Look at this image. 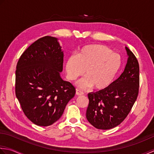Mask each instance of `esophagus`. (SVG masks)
I'll return each mask as SVG.
<instances>
[{"instance_id": "esophagus-1", "label": "esophagus", "mask_w": 154, "mask_h": 154, "mask_svg": "<svg viewBox=\"0 0 154 154\" xmlns=\"http://www.w3.org/2000/svg\"><path fill=\"white\" fill-rule=\"evenodd\" d=\"M76 94L77 96H82V95L84 94V92H82V91H81V90H78V89H76Z\"/></svg>"}]
</instances>
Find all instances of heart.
<instances>
[{"label": "heart", "mask_w": 154, "mask_h": 154, "mask_svg": "<svg viewBox=\"0 0 154 154\" xmlns=\"http://www.w3.org/2000/svg\"><path fill=\"white\" fill-rule=\"evenodd\" d=\"M122 63L120 55L109 47L92 44L82 47L78 56H69L65 69L70 81L76 80L86 72L87 76L78 83L81 88L94 86L95 90L100 91L108 88L114 82Z\"/></svg>", "instance_id": "1"}]
</instances>
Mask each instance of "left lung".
Instances as JSON below:
<instances>
[{
  "label": "left lung",
  "instance_id": "8db88e82",
  "mask_svg": "<svg viewBox=\"0 0 154 154\" xmlns=\"http://www.w3.org/2000/svg\"><path fill=\"white\" fill-rule=\"evenodd\" d=\"M125 49L129 58L121 76L108 88L88 95L86 118L97 129L109 130L120 124L138 96L139 63L133 52L128 47Z\"/></svg>",
  "mask_w": 154,
  "mask_h": 154
}]
</instances>
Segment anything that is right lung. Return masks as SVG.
Returning <instances> with one entry per match:
<instances>
[{"mask_svg":"<svg viewBox=\"0 0 154 154\" xmlns=\"http://www.w3.org/2000/svg\"><path fill=\"white\" fill-rule=\"evenodd\" d=\"M64 54L57 38L46 36L32 43L18 60L15 94L25 116L34 124L48 126L59 120L75 87L60 76Z\"/></svg>","mask_w":154,"mask_h":154,"instance_id":"obj_1","label":"right lung"}]
</instances>
